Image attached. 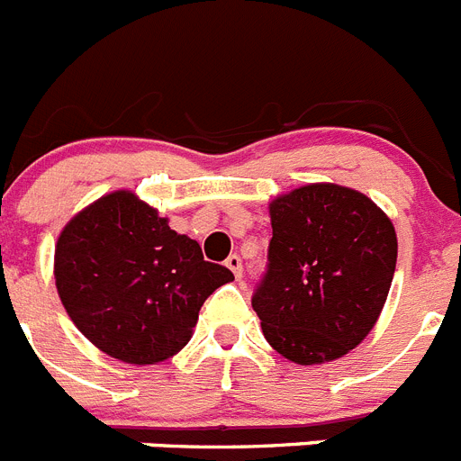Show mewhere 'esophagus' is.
<instances>
[{
  "mask_svg": "<svg viewBox=\"0 0 461 461\" xmlns=\"http://www.w3.org/2000/svg\"><path fill=\"white\" fill-rule=\"evenodd\" d=\"M226 267L235 275V279H242V258L238 254H230L226 258Z\"/></svg>",
  "mask_w": 461,
  "mask_h": 461,
  "instance_id": "esophagus-1",
  "label": "esophagus"
}]
</instances>
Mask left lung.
Returning a JSON list of instances; mask_svg holds the SVG:
<instances>
[{"instance_id": "1", "label": "left lung", "mask_w": 461, "mask_h": 461, "mask_svg": "<svg viewBox=\"0 0 461 461\" xmlns=\"http://www.w3.org/2000/svg\"><path fill=\"white\" fill-rule=\"evenodd\" d=\"M267 272L251 307L267 344L295 365H323L376 325L397 266V233L372 198L316 182L270 203Z\"/></svg>"}]
</instances>
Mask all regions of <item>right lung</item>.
Returning a JSON list of instances; mask_svg holds the SVG:
<instances>
[{
    "label": "right lung",
    "mask_w": 461,
    "mask_h": 461,
    "mask_svg": "<svg viewBox=\"0 0 461 461\" xmlns=\"http://www.w3.org/2000/svg\"><path fill=\"white\" fill-rule=\"evenodd\" d=\"M233 281L201 244L133 191L80 210L57 238L55 286L76 328L126 365H157L189 344L203 303Z\"/></svg>",
    "instance_id": "add662e5"
}]
</instances>
